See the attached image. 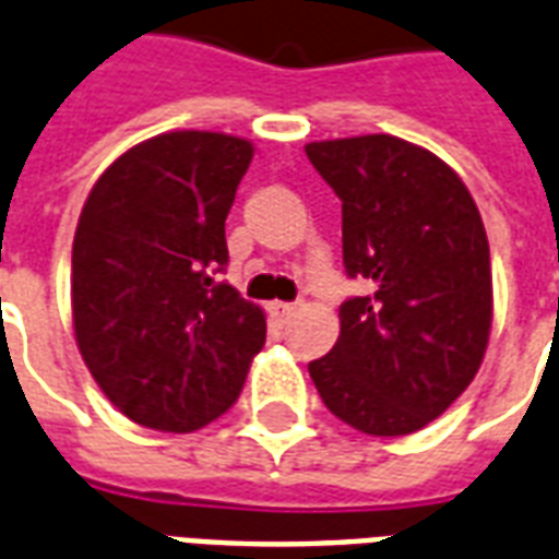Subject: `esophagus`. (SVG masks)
<instances>
[{
  "instance_id": "34e87169",
  "label": "esophagus",
  "mask_w": 559,
  "mask_h": 559,
  "mask_svg": "<svg viewBox=\"0 0 559 559\" xmlns=\"http://www.w3.org/2000/svg\"><path fill=\"white\" fill-rule=\"evenodd\" d=\"M293 310H296V305H289V301H272L270 317L278 319V322H287L293 317Z\"/></svg>"
}]
</instances>
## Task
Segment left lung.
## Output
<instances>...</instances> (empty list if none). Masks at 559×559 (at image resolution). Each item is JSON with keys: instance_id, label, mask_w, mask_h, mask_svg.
I'll use <instances>...</instances> for the list:
<instances>
[{"instance_id": "left-lung-1", "label": "left lung", "mask_w": 559, "mask_h": 559, "mask_svg": "<svg viewBox=\"0 0 559 559\" xmlns=\"http://www.w3.org/2000/svg\"><path fill=\"white\" fill-rule=\"evenodd\" d=\"M310 164L343 202V266L366 281L308 366L336 419L404 437L449 411L492 325L489 242L475 199L428 148L390 134L322 140Z\"/></svg>"}]
</instances>
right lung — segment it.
Here are the masks:
<instances>
[{"instance_id":"1","label":"right lung","mask_w":559,"mask_h":559,"mask_svg":"<svg viewBox=\"0 0 559 559\" xmlns=\"http://www.w3.org/2000/svg\"><path fill=\"white\" fill-rule=\"evenodd\" d=\"M251 155L231 134H157L119 155L84 202L75 340L102 393L143 428L190 433L219 419L266 343L263 310L219 281Z\"/></svg>"}]
</instances>
